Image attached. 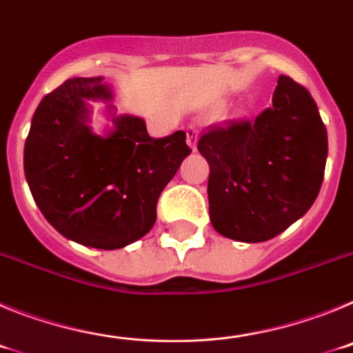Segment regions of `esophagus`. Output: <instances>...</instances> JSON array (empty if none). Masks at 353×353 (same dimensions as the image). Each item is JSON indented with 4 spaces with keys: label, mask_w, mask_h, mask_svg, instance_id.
I'll return each instance as SVG.
<instances>
[{
    "label": "esophagus",
    "mask_w": 353,
    "mask_h": 353,
    "mask_svg": "<svg viewBox=\"0 0 353 353\" xmlns=\"http://www.w3.org/2000/svg\"><path fill=\"white\" fill-rule=\"evenodd\" d=\"M198 132H199V129H198V125H189L187 127V145L191 146L192 150H196V139H198Z\"/></svg>",
    "instance_id": "1"
}]
</instances>
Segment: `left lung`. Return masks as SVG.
<instances>
[{"mask_svg": "<svg viewBox=\"0 0 353 353\" xmlns=\"http://www.w3.org/2000/svg\"><path fill=\"white\" fill-rule=\"evenodd\" d=\"M210 166L208 205L215 232L265 242L314 203L327 161V129L304 86L279 76L272 105L252 121L212 127L198 141Z\"/></svg>", "mask_w": 353, "mask_h": 353, "instance_id": "obj_1", "label": "left lung"}]
</instances>
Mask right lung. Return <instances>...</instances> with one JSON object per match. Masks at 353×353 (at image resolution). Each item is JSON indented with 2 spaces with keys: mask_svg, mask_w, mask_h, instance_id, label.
I'll use <instances>...</instances> for the list:
<instances>
[{
  "mask_svg": "<svg viewBox=\"0 0 353 353\" xmlns=\"http://www.w3.org/2000/svg\"><path fill=\"white\" fill-rule=\"evenodd\" d=\"M111 99L102 77L65 81L40 101L24 145V174L43 217L67 239L105 251L152 230L162 189L191 154L183 130L150 138L129 114H113L105 136L93 134L86 101Z\"/></svg>",
  "mask_w": 353,
  "mask_h": 353,
  "instance_id": "1",
  "label": "right lung"
}]
</instances>
